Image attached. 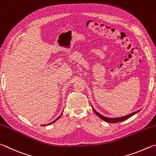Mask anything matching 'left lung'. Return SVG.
<instances>
[{
  "mask_svg": "<svg viewBox=\"0 0 156 156\" xmlns=\"http://www.w3.org/2000/svg\"><path fill=\"white\" fill-rule=\"evenodd\" d=\"M93 111L95 112V114L97 115L99 117L101 118V119L104 120V121H106V122H108V123H118V122H121V121H123L127 119H129V117H132L133 115H134L136 113H137L138 112H139L140 110H137V111L132 112V113H131V114H129V115H127L126 116H123V117H117V118H109V117H104V116L101 115V114H100V113L96 111V110L94 108H93Z\"/></svg>",
  "mask_w": 156,
  "mask_h": 156,
  "instance_id": "obj_1",
  "label": "left lung"
}]
</instances>
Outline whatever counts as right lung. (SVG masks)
I'll return each mask as SVG.
<instances>
[{
    "label": "right lung",
    "mask_w": 156,
    "mask_h": 156,
    "mask_svg": "<svg viewBox=\"0 0 156 156\" xmlns=\"http://www.w3.org/2000/svg\"><path fill=\"white\" fill-rule=\"evenodd\" d=\"M61 115H62V114H61V115H60V116H59V117H58L57 119H55V121H52V122H51V123H48V124H47V125H46V126H48V125H50V124H52V123H55L56 121H57V120L58 119L61 117ZM46 126V125H42V126Z\"/></svg>",
    "instance_id": "right-lung-1"
}]
</instances>
